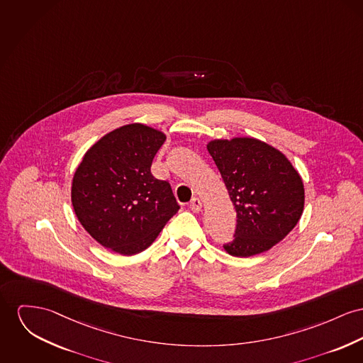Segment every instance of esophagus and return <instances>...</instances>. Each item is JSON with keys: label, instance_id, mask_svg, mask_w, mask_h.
I'll list each match as a JSON object with an SVG mask.
<instances>
[{"label": "esophagus", "instance_id": "esophagus-1", "mask_svg": "<svg viewBox=\"0 0 363 363\" xmlns=\"http://www.w3.org/2000/svg\"><path fill=\"white\" fill-rule=\"evenodd\" d=\"M190 209L193 211L194 213L201 212V209H202V202H201L198 198H194L193 201L190 202Z\"/></svg>", "mask_w": 363, "mask_h": 363}]
</instances>
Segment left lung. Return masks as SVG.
<instances>
[{"label":"left lung","mask_w":363,"mask_h":363,"mask_svg":"<svg viewBox=\"0 0 363 363\" xmlns=\"http://www.w3.org/2000/svg\"><path fill=\"white\" fill-rule=\"evenodd\" d=\"M213 158L237 211L234 241L224 250L249 257L282 241L304 211V184L284 152L255 138L211 140Z\"/></svg>","instance_id":"left-lung-1"}]
</instances>
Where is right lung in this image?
Masks as SVG:
<instances>
[{
	"label": "right lung",
	"mask_w": 363,
	"mask_h": 363,
	"mask_svg": "<svg viewBox=\"0 0 363 363\" xmlns=\"http://www.w3.org/2000/svg\"><path fill=\"white\" fill-rule=\"evenodd\" d=\"M164 132L123 125L97 140L75 169L72 203L81 225L101 246L123 256L147 249L177 213L170 184L151 174Z\"/></svg>",
	"instance_id": "1"
}]
</instances>
